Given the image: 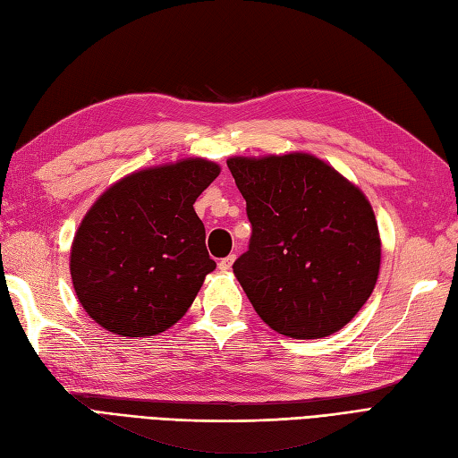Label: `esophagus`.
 <instances>
[{
  "instance_id": "esophagus-1",
  "label": "esophagus",
  "mask_w": 458,
  "mask_h": 458,
  "mask_svg": "<svg viewBox=\"0 0 458 458\" xmlns=\"http://www.w3.org/2000/svg\"><path fill=\"white\" fill-rule=\"evenodd\" d=\"M233 262H235V255H229V257H225V259H221V260H219V268H221V270H229V268L233 267Z\"/></svg>"
}]
</instances>
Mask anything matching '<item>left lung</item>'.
I'll list each match as a JSON object with an SVG mask.
<instances>
[{"label": "left lung", "mask_w": 458, "mask_h": 458, "mask_svg": "<svg viewBox=\"0 0 458 458\" xmlns=\"http://www.w3.org/2000/svg\"><path fill=\"white\" fill-rule=\"evenodd\" d=\"M247 201L249 250L233 272L274 331L319 339L343 329L380 270V235L362 191L306 152L227 160Z\"/></svg>", "instance_id": "1"}]
</instances>
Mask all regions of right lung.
Here are the masks:
<instances>
[{"label": "right lung", "mask_w": 458, "mask_h": 458, "mask_svg": "<svg viewBox=\"0 0 458 458\" xmlns=\"http://www.w3.org/2000/svg\"><path fill=\"white\" fill-rule=\"evenodd\" d=\"M219 170L203 158L139 170L89 208L70 274L98 325L121 337H150L184 318L216 268L194 203Z\"/></svg>", "instance_id": "1"}]
</instances>
